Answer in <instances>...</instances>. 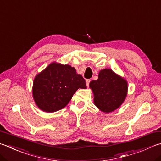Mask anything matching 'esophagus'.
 Segmentation results:
<instances>
[{
	"label": "esophagus",
	"instance_id": "1",
	"mask_svg": "<svg viewBox=\"0 0 161 161\" xmlns=\"http://www.w3.org/2000/svg\"><path fill=\"white\" fill-rule=\"evenodd\" d=\"M90 80H86V86H89V83H90Z\"/></svg>",
	"mask_w": 161,
	"mask_h": 161
}]
</instances>
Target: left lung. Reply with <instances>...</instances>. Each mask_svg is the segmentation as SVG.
I'll return each mask as SVG.
<instances>
[{
  "label": "left lung",
  "instance_id": "1",
  "mask_svg": "<svg viewBox=\"0 0 161 161\" xmlns=\"http://www.w3.org/2000/svg\"><path fill=\"white\" fill-rule=\"evenodd\" d=\"M89 86L94 94V104L105 113L120 106L127 92V81L110 69L101 70L98 80L91 81Z\"/></svg>",
  "mask_w": 161,
  "mask_h": 161
}]
</instances>
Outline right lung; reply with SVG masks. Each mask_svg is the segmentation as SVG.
Here are the masks:
<instances>
[{"label": "right lung", "mask_w": 161, "mask_h": 161, "mask_svg": "<svg viewBox=\"0 0 161 161\" xmlns=\"http://www.w3.org/2000/svg\"><path fill=\"white\" fill-rule=\"evenodd\" d=\"M79 88L86 89V81L75 68L53 63L35 77L33 96L41 110L52 113L65 107Z\"/></svg>", "instance_id": "add662e5"}]
</instances>
